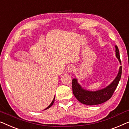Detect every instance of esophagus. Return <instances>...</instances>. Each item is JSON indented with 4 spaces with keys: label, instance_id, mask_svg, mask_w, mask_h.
Wrapping results in <instances>:
<instances>
[{
    "label": "esophagus",
    "instance_id": "obj_1",
    "mask_svg": "<svg viewBox=\"0 0 129 129\" xmlns=\"http://www.w3.org/2000/svg\"><path fill=\"white\" fill-rule=\"evenodd\" d=\"M74 70V67L73 66V65H70V66H68V67H67V72H68V73H70V72L73 71Z\"/></svg>",
    "mask_w": 129,
    "mask_h": 129
}]
</instances>
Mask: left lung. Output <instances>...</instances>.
I'll list each match as a JSON object with an SVG mask.
<instances>
[{"label":"left lung","instance_id":"obj_1","mask_svg":"<svg viewBox=\"0 0 129 129\" xmlns=\"http://www.w3.org/2000/svg\"><path fill=\"white\" fill-rule=\"evenodd\" d=\"M116 57L118 59L120 64L121 61L118 47L115 46ZM121 75V66L120 67L118 74L115 79L105 88L101 89L92 91L84 89L78 83L77 78L72 79V92L78 101L82 104L87 105H96L103 103L108 101L115 92L120 79Z\"/></svg>","mask_w":129,"mask_h":129}]
</instances>
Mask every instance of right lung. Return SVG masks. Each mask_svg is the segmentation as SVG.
Returning <instances> with one entry per match:
<instances>
[{
    "label": "right lung",
    "instance_id": "obj_1",
    "mask_svg": "<svg viewBox=\"0 0 129 129\" xmlns=\"http://www.w3.org/2000/svg\"><path fill=\"white\" fill-rule=\"evenodd\" d=\"M54 101H55V96H54V99H53V100H52V102L50 103V105H49V106H48V107H47V108H46V109H44V110L48 109H49V108H50V107H51V106H52V105H53V103H54Z\"/></svg>",
    "mask_w": 129,
    "mask_h": 129
}]
</instances>
